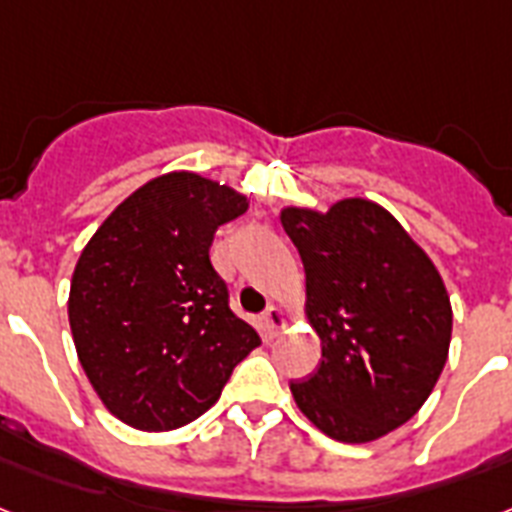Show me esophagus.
I'll use <instances>...</instances> for the list:
<instances>
[{
	"instance_id": "34e87169",
	"label": "esophagus",
	"mask_w": 512,
	"mask_h": 512,
	"mask_svg": "<svg viewBox=\"0 0 512 512\" xmlns=\"http://www.w3.org/2000/svg\"><path fill=\"white\" fill-rule=\"evenodd\" d=\"M261 324H264V335L266 337H277L285 329V314H282V308L269 306L261 316Z\"/></svg>"
}]
</instances>
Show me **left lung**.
<instances>
[{"instance_id":"obj_1","label":"left lung","mask_w":512,"mask_h":512,"mask_svg":"<svg viewBox=\"0 0 512 512\" xmlns=\"http://www.w3.org/2000/svg\"><path fill=\"white\" fill-rule=\"evenodd\" d=\"M282 227L306 269V316L322 363L290 382L303 416L337 442L403 426L445 369L453 308L437 266L390 211L342 198L329 211L287 206Z\"/></svg>"}]
</instances>
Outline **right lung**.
I'll return each mask as SVG.
<instances>
[{
	"instance_id": "right-lung-1",
	"label": "right lung",
	"mask_w": 512,
	"mask_h": 512,
	"mask_svg": "<svg viewBox=\"0 0 512 512\" xmlns=\"http://www.w3.org/2000/svg\"><path fill=\"white\" fill-rule=\"evenodd\" d=\"M246 209L230 185L167 172L130 193L80 253L67 301L78 361L133 429L196 421L261 345L209 259L217 227Z\"/></svg>"
}]
</instances>
